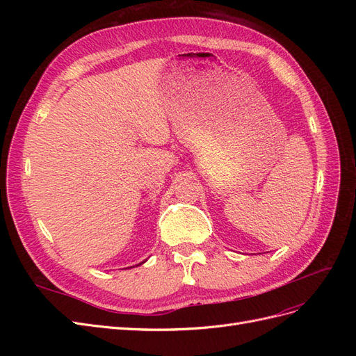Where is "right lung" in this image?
Segmentation results:
<instances>
[{
	"label": "right lung",
	"mask_w": 356,
	"mask_h": 356,
	"mask_svg": "<svg viewBox=\"0 0 356 356\" xmlns=\"http://www.w3.org/2000/svg\"><path fill=\"white\" fill-rule=\"evenodd\" d=\"M143 263H144V261H143ZM143 263H139V264H143ZM139 264H138V266H139Z\"/></svg>",
	"instance_id": "add662e5"
}]
</instances>
